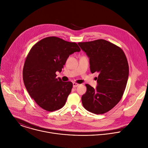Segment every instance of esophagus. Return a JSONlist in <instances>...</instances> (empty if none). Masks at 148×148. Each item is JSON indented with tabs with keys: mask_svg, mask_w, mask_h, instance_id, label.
<instances>
[{
	"mask_svg": "<svg viewBox=\"0 0 148 148\" xmlns=\"http://www.w3.org/2000/svg\"><path fill=\"white\" fill-rule=\"evenodd\" d=\"M79 85V83H75V82H73V87H77Z\"/></svg>",
	"mask_w": 148,
	"mask_h": 148,
	"instance_id": "obj_1",
	"label": "esophagus"
}]
</instances>
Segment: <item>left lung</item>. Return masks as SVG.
Returning <instances> with one entry per match:
<instances>
[{
  "instance_id": "1",
  "label": "left lung",
  "mask_w": 148,
  "mask_h": 148,
  "mask_svg": "<svg viewBox=\"0 0 148 148\" xmlns=\"http://www.w3.org/2000/svg\"><path fill=\"white\" fill-rule=\"evenodd\" d=\"M78 44L89 57L91 72L99 73L96 89L86 84L83 106L96 114L106 113L119 103L124 93L129 75L127 57L120 47L103 39Z\"/></svg>"
}]
</instances>
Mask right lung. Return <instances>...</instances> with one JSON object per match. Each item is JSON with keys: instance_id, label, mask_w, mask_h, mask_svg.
<instances>
[{"instance_id": "add662e5", "label": "right lung", "mask_w": 148, "mask_h": 148, "mask_svg": "<svg viewBox=\"0 0 148 148\" xmlns=\"http://www.w3.org/2000/svg\"><path fill=\"white\" fill-rule=\"evenodd\" d=\"M80 51L76 42L48 37L37 42L28 52L23 81L29 96L42 109L54 111L65 104L73 83L56 78V72H61L69 55Z\"/></svg>"}]
</instances>
